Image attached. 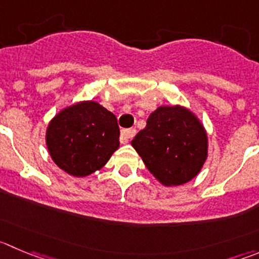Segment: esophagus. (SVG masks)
I'll return each mask as SVG.
<instances>
[{"label": "esophagus", "instance_id": "esophagus-1", "mask_svg": "<svg viewBox=\"0 0 259 259\" xmlns=\"http://www.w3.org/2000/svg\"><path fill=\"white\" fill-rule=\"evenodd\" d=\"M135 135H136V130H135V128L123 130V131L120 132V144H127L128 140H131Z\"/></svg>", "mask_w": 259, "mask_h": 259}]
</instances>
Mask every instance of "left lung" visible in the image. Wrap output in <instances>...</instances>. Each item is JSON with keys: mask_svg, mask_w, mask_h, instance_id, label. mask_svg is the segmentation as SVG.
I'll return each mask as SVG.
<instances>
[{"mask_svg": "<svg viewBox=\"0 0 259 259\" xmlns=\"http://www.w3.org/2000/svg\"><path fill=\"white\" fill-rule=\"evenodd\" d=\"M131 145L150 173L166 187L182 186L198 176L207 160L208 137L203 123L183 105H162Z\"/></svg>", "mask_w": 259, "mask_h": 259, "instance_id": "left-lung-1", "label": "left lung"}]
</instances>
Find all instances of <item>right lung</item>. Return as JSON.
<instances>
[{
	"mask_svg": "<svg viewBox=\"0 0 259 259\" xmlns=\"http://www.w3.org/2000/svg\"><path fill=\"white\" fill-rule=\"evenodd\" d=\"M46 145L58 168L76 178L88 177L100 170L119 147L117 118L94 100L77 102L52 118Z\"/></svg>",
	"mask_w": 259,
	"mask_h": 259,
	"instance_id": "1",
	"label": "right lung"
}]
</instances>
